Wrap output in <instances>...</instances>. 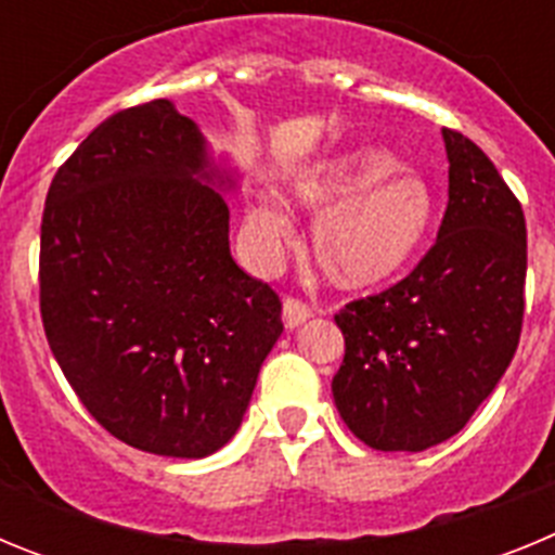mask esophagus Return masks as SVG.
Listing matches in <instances>:
<instances>
[{
    "instance_id": "obj_1",
    "label": "esophagus",
    "mask_w": 555,
    "mask_h": 555,
    "mask_svg": "<svg viewBox=\"0 0 555 555\" xmlns=\"http://www.w3.org/2000/svg\"><path fill=\"white\" fill-rule=\"evenodd\" d=\"M311 317H313V311L306 306V302L294 300V297H286V300H283V325H286L288 331L300 327L302 322H308Z\"/></svg>"
}]
</instances>
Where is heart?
Returning <instances> with one entry per match:
<instances>
[{
	"mask_svg": "<svg viewBox=\"0 0 555 555\" xmlns=\"http://www.w3.org/2000/svg\"><path fill=\"white\" fill-rule=\"evenodd\" d=\"M281 203L317 217L311 255L331 286L364 294L391 286L420 261L436 224V194L416 171L400 169L391 152L361 146L297 171ZM244 230L255 255L269 261L292 238L278 205L253 199Z\"/></svg>",
	"mask_w": 555,
	"mask_h": 555,
	"instance_id": "1",
	"label": "heart"
}]
</instances>
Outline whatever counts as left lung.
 <instances>
[{"mask_svg":"<svg viewBox=\"0 0 555 555\" xmlns=\"http://www.w3.org/2000/svg\"><path fill=\"white\" fill-rule=\"evenodd\" d=\"M448 210L414 272L336 313L345 361L333 400L372 450L448 442L512 364L526 308V217L492 160L442 130Z\"/></svg>","mask_w":555,"mask_h":555,"instance_id":"left-lung-1","label":"left lung"}]
</instances>
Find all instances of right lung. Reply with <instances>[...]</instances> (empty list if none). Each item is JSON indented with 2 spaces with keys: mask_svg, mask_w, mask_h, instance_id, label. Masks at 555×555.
<instances>
[{
  "mask_svg": "<svg viewBox=\"0 0 555 555\" xmlns=\"http://www.w3.org/2000/svg\"><path fill=\"white\" fill-rule=\"evenodd\" d=\"M235 189L169 100L113 113L49 185V347L96 423L144 453L224 448L283 333L278 294L230 255Z\"/></svg>",
  "mask_w": 555,
  "mask_h": 555,
  "instance_id": "right-lung-1",
  "label": "right lung"
}]
</instances>
